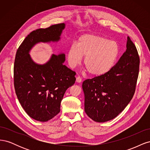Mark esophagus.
<instances>
[{
    "label": "esophagus",
    "mask_w": 150,
    "mask_h": 150,
    "mask_svg": "<svg viewBox=\"0 0 150 150\" xmlns=\"http://www.w3.org/2000/svg\"><path fill=\"white\" fill-rule=\"evenodd\" d=\"M76 82L78 83H80L82 82V79H81L80 76H78L76 78Z\"/></svg>",
    "instance_id": "1"
}]
</instances>
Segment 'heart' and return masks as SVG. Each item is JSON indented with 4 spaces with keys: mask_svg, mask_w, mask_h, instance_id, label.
<instances>
[{
    "mask_svg": "<svg viewBox=\"0 0 150 150\" xmlns=\"http://www.w3.org/2000/svg\"><path fill=\"white\" fill-rule=\"evenodd\" d=\"M119 54V46L114 40L101 35L86 34L80 36L76 45H71L68 49L67 61L71 67H74L85 56L84 64L89 73L101 76L112 69Z\"/></svg>",
    "mask_w": 150,
    "mask_h": 150,
    "instance_id": "1",
    "label": "heart"
}]
</instances>
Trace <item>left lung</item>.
Here are the masks:
<instances>
[{"label":"left lung","mask_w":150,"mask_h":150,"mask_svg":"<svg viewBox=\"0 0 150 150\" xmlns=\"http://www.w3.org/2000/svg\"><path fill=\"white\" fill-rule=\"evenodd\" d=\"M139 67L137 47L128 37L126 51L112 69L83 83L84 111L91 119L106 122L124 110L134 94Z\"/></svg>","instance_id":"1"}]
</instances>
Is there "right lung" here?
<instances>
[{
  "label": "right lung",
  "instance_id": "1",
  "mask_svg": "<svg viewBox=\"0 0 150 150\" xmlns=\"http://www.w3.org/2000/svg\"><path fill=\"white\" fill-rule=\"evenodd\" d=\"M65 24L38 29L27 36L18 48L13 66V81L17 97L32 118L46 122L60 112L66 91L75 83L76 72L63 63L65 54H52L44 64L35 63L29 52L39 42H58Z\"/></svg>",
  "mask_w": 150,
  "mask_h": 150
}]
</instances>
